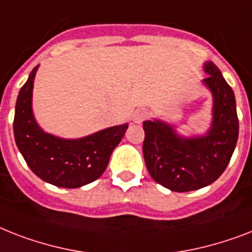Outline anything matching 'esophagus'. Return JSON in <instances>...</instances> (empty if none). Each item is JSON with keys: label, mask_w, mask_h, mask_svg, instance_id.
<instances>
[{"label": "esophagus", "mask_w": 252, "mask_h": 252, "mask_svg": "<svg viewBox=\"0 0 252 252\" xmlns=\"http://www.w3.org/2000/svg\"><path fill=\"white\" fill-rule=\"evenodd\" d=\"M146 116L147 112L145 111L144 108H140V110H137V111L133 114V122L137 123V124H140V123H142L146 119Z\"/></svg>", "instance_id": "1"}]
</instances>
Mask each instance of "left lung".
<instances>
[{"label":"left lung","mask_w":252,"mask_h":252,"mask_svg":"<svg viewBox=\"0 0 252 252\" xmlns=\"http://www.w3.org/2000/svg\"><path fill=\"white\" fill-rule=\"evenodd\" d=\"M203 83L214 95V120L206 136L184 138L159 120L144 122L142 145L150 176L172 191H191L210 185L225 171L238 140L236 98L212 62L204 64Z\"/></svg>","instance_id":"8db88e82"}]
</instances>
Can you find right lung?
<instances>
[{
    "label": "right lung",
    "mask_w": 252,
    "mask_h": 252,
    "mask_svg": "<svg viewBox=\"0 0 252 252\" xmlns=\"http://www.w3.org/2000/svg\"><path fill=\"white\" fill-rule=\"evenodd\" d=\"M36 66L16 99L14 137L32 172L59 188H80L105 172L111 153L124 137L128 124L99 130L79 140H63L45 133L32 114V89Z\"/></svg>",
    "instance_id": "1"
}]
</instances>
